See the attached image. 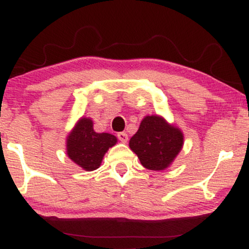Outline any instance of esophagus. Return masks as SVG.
Wrapping results in <instances>:
<instances>
[{
	"instance_id": "34e87169",
	"label": "esophagus",
	"mask_w": 249,
	"mask_h": 249,
	"mask_svg": "<svg viewBox=\"0 0 249 249\" xmlns=\"http://www.w3.org/2000/svg\"><path fill=\"white\" fill-rule=\"evenodd\" d=\"M117 138H118L119 141L123 142H126L128 141L127 133H125V132H118V133H117Z\"/></svg>"
}]
</instances>
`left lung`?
I'll return each instance as SVG.
<instances>
[{"instance_id":"8db88e82","label":"left lung","mask_w":249,"mask_h":249,"mask_svg":"<svg viewBox=\"0 0 249 249\" xmlns=\"http://www.w3.org/2000/svg\"><path fill=\"white\" fill-rule=\"evenodd\" d=\"M182 142L184 137L179 128L168 125L161 117L147 116L130 139V147L142 166L161 171L173 161L181 150Z\"/></svg>"}]
</instances>
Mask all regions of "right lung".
I'll return each mask as SVG.
<instances>
[{
  "mask_svg": "<svg viewBox=\"0 0 249 249\" xmlns=\"http://www.w3.org/2000/svg\"><path fill=\"white\" fill-rule=\"evenodd\" d=\"M117 142V138L110 133H97L93 131L92 121L82 118L68 137V156L77 165L87 171L99 167L103 157L108 147Z\"/></svg>",
  "mask_w": 249,
  "mask_h": 249,
  "instance_id": "obj_1",
  "label": "right lung"
}]
</instances>
